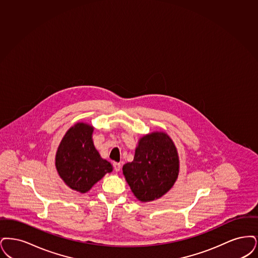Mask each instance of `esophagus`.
I'll list each match as a JSON object with an SVG mask.
<instances>
[{"label":"esophagus","mask_w":258,"mask_h":258,"mask_svg":"<svg viewBox=\"0 0 258 258\" xmlns=\"http://www.w3.org/2000/svg\"><path fill=\"white\" fill-rule=\"evenodd\" d=\"M113 169L115 170V171H119L120 170V168H121V165H120V163H113Z\"/></svg>","instance_id":"34e87169"}]
</instances>
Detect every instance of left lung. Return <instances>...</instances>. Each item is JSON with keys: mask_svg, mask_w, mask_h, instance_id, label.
<instances>
[{"mask_svg": "<svg viewBox=\"0 0 258 258\" xmlns=\"http://www.w3.org/2000/svg\"><path fill=\"white\" fill-rule=\"evenodd\" d=\"M123 174L135 197L141 202L161 198L178 176L179 160L174 144L161 132L143 137L133 162L123 166Z\"/></svg>", "mask_w": 258, "mask_h": 258, "instance_id": "left-lung-1", "label": "left lung"}]
</instances>
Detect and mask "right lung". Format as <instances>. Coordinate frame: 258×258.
<instances>
[{
  "label": "right lung",
  "mask_w": 258,
  "mask_h": 258,
  "mask_svg": "<svg viewBox=\"0 0 258 258\" xmlns=\"http://www.w3.org/2000/svg\"><path fill=\"white\" fill-rule=\"evenodd\" d=\"M93 128L86 123L71 127L57 148L56 167L59 176L73 190L87 192L112 165L100 157L92 143Z\"/></svg>",
  "instance_id": "obj_1"
}]
</instances>
